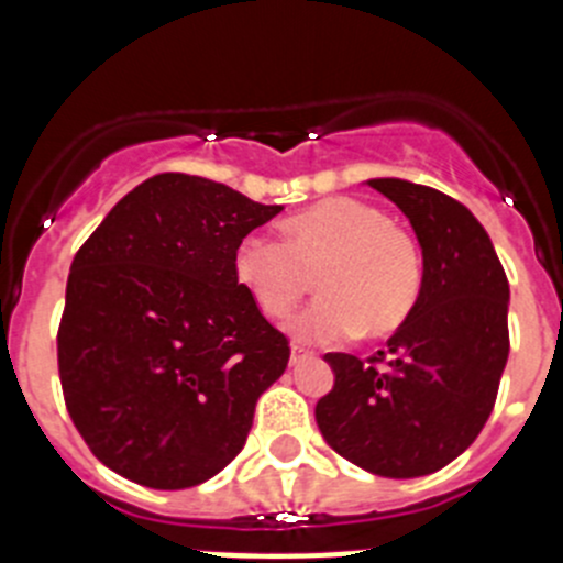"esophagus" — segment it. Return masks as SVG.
Listing matches in <instances>:
<instances>
[{
  "instance_id": "34e87169",
  "label": "esophagus",
  "mask_w": 563,
  "mask_h": 563,
  "mask_svg": "<svg viewBox=\"0 0 563 563\" xmlns=\"http://www.w3.org/2000/svg\"><path fill=\"white\" fill-rule=\"evenodd\" d=\"M305 357H312V352L305 350V346H298V343H292V350H290V363H292V366L305 361Z\"/></svg>"
}]
</instances>
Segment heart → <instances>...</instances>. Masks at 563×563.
Here are the masks:
<instances>
[{"label": "heart", "mask_w": 563, "mask_h": 563, "mask_svg": "<svg viewBox=\"0 0 563 563\" xmlns=\"http://www.w3.org/2000/svg\"><path fill=\"white\" fill-rule=\"evenodd\" d=\"M236 285L267 318H285L310 287L321 298L290 321L301 341H341L355 332L391 335L422 290L415 236L355 197H327L282 222V242L247 233L231 256Z\"/></svg>", "instance_id": "obj_1"}]
</instances>
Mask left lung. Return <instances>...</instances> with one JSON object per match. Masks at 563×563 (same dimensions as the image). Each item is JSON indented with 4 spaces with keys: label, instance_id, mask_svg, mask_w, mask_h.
<instances>
[{
    "label": "left lung",
    "instance_id": "8db88e82",
    "mask_svg": "<svg viewBox=\"0 0 563 563\" xmlns=\"http://www.w3.org/2000/svg\"><path fill=\"white\" fill-rule=\"evenodd\" d=\"M422 247V290L386 350L327 352L335 386L316 406L330 449L389 479L454 462L494 411L510 335L505 267L474 213L449 194L397 177L369 180Z\"/></svg>",
    "mask_w": 563,
    "mask_h": 563
}]
</instances>
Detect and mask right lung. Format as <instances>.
<instances>
[{"label": "right lung", "instance_id": "obj_1", "mask_svg": "<svg viewBox=\"0 0 563 563\" xmlns=\"http://www.w3.org/2000/svg\"><path fill=\"white\" fill-rule=\"evenodd\" d=\"M282 206L191 174L129 191L73 258L58 377L78 434L114 474L180 490L242 451L290 343L231 271Z\"/></svg>", "mask_w": 563, "mask_h": 563}]
</instances>
